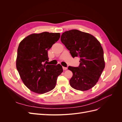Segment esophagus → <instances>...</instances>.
Masks as SVG:
<instances>
[{
    "label": "esophagus",
    "mask_w": 122,
    "mask_h": 122,
    "mask_svg": "<svg viewBox=\"0 0 122 122\" xmlns=\"http://www.w3.org/2000/svg\"><path fill=\"white\" fill-rule=\"evenodd\" d=\"M62 68H63V70H66L68 69L67 67H62Z\"/></svg>",
    "instance_id": "1"
}]
</instances>
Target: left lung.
Wrapping results in <instances>:
<instances>
[{
	"label": "left lung",
	"mask_w": 122,
	"mask_h": 122,
	"mask_svg": "<svg viewBox=\"0 0 122 122\" xmlns=\"http://www.w3.org/2000/svg\"><path fill=\"white\" fill-rule=\"evenodd\" d=\"M61 40L73 58H80L78 67H68L73 73L70 86L77 90H90L98 82L105 67L101 44L93 36L77 29L63 32Z\"/></svg>",
	"instance_id": "1"
}]
</instances>
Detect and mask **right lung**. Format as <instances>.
Here are the masks:
<instances>
[{
  "instance_id": "right-lung-1",
  "label": "right lung",
  "mask_w": 122,
  "mask_h": 122,
  "mask_svg": "<svg viewBox=\"0 0 122 122\" xmlns=\"http://www.w3.org/2000/svg\"><path fill=\"white\" fill-rule=\"evenodd\" d=\"M60 38V33L43 32L27 36L20 43L16 68L21 78L33 92L44 94L52 90L63 71L60 64L46 65L48 50Z\"/></svg>"
}]
</instances>
